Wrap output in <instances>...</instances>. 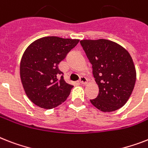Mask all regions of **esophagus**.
<instances>
[{"label": "esophagus", "instance_id": "34e87169", "mask_svg": "<svg viewBox=\"0 0 148 148\" xmlns=\"http://www.w3.org/2000/svg\"><path fill=\"white\" fill-rule=\"evenodd\" d=\"M79 82H80L81 84H87V79H86L85 77H80V80H79Z\"/></svg>", "mask_w": 148, "mask_h": 148}]
</instances>
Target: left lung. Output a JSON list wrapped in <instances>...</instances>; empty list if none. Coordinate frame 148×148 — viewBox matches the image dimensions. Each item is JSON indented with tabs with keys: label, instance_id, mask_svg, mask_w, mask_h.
Wrapping results in <instances>:
<instances>
[{
	"label": "left lung",
	"instance_id": "left-lung-1",
	"mask_svg": "<svg viewBox=\"0 0 148 148\" xmlns=\"http://www.w3.org/2000/svg\"><path fill=\"white\" fill-rule=\"evenodd\" d=\"M99 86V94L90 99L103 112L120 109L127 103L136 81L132 58L125 48L108 39H83L80 42Z\"/></svg>",
	"mask_w": 148,
	"mask_h": 148
}]
</instances>
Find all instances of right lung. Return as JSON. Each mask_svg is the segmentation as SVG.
I'll return each instance as SVG.
<instances>
[{
    "mask_svg": "<svg viewBox=\"0 0 148 148\" xmlns=\"http://www.w3.org/2000/svg\"><path fill=\"white\" fill-rule=\"evenodd\" d=\"M79 39L42 37L29 45L20 61V79L26 96L35 105L51 109L65 101L73 85L65 82L58 64Z\"/></svg>",
    "mask_w": 148,
    "mask_h": 148,
    "instance_id": "1",
    "label": "right lung"
}]
</instances>
